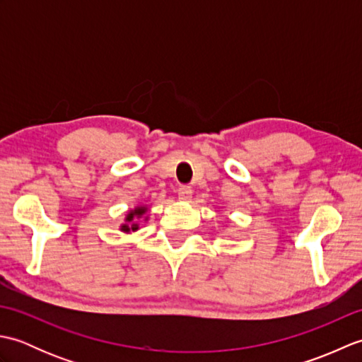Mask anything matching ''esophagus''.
<instances>
[{"mask_svg":"<svg viewBox=\"0 0 362 362\" xmlns=\"http://www.w3.org/2000/svg\"><path fill=\"white\" fill-rule=\"evenodd\" d=\"M177 194H179L180 201L188 202L191 196H193V189H191V187H180L179 189H177Z\"/></svg>","mask_w":362,"mask_h":362,"instance_id":"esophagus-1","label":"esophagus"}]
</instances>
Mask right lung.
I'll return each mask as SVG.
<instances>
[{
    "instance_id": "right-lung-1",
    "label": "right lung",
    "mask_w": 362,
    "mask_h": 362,
    "mask_svg": "<svg viewBox=\"0 0 362 362\" xmlns=\"http://www.w3.org/2000/svg\"><path fill=\"white\" fill-rule=\"evenodd\" d=\"M149 211V205H136L132 210H129L124 222L119 226V230L122 233H135L140 228V221H148L149 216L146 213Z\"/></svg>"
}]
</instances>
